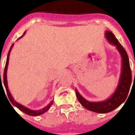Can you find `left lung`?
Masks as SVG:
<instances>
[{"mask_svg":"<svg viewBox=\"0 0 135 135\" xmlns=\"http://www.w3.org/2000/svg\"><path fill=\"white\" fill-rule=\"evenodd\" d=\"M105 36L109 43L115 46L122 57L121 73L115 91L105 101L91 102L85 99L76 89V97L80 104L88 110L100 114L112 112L123 103L127 98L132 82V74L126 51L112 32L106 30Z\"/></svg>","mask_w":135,"mask_h":135,"instance_id":"8db88e82","label":"left lung"}]
</instances>
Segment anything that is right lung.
<instances>
[{"label":"right lung","instance_id":"obj_1","mask_svg":"<svg viewBox=\"0 0 135 135\" xmlns=\"http://www.w3.org/2000/svg\"><path fill=\"white\" fill-rule=\"evenodd\" d=\"M25 33H26V32H25L24 33H23V35L21 36V37H20V38H19L18 39L21 38V37H22L23 35H24ZM13 45H14V44H13V45H11L10 49H9V53H8V55H7V61H6L5 68H4V74H3V82H4V87H5V89H6V91H7V95H8V97H9V100H10L11 103L13 105L15 106V107H16V108H18L19 109H20V110H21V112H23V113H25V114H27V115H32V116H37V115H41V114H44V113H45V112H46V111L49 110V108H50V107H51V106L52 105H53V101H51V103H49V104L47 105H46V107H45V108H42V109H38V110H32V109H29V108H26V107L23 106V105L20 104V103H19L18 102H17V101H15V100H14V99L13 98V97H12L11 94V93H10V92H9V89H8V83H7V68H8V64H9V55H10L11 51L12 48H13ZM1 83H2V82H1Z\"/></svg>","mask_w":135,"mask_h":135}]
</instances>
